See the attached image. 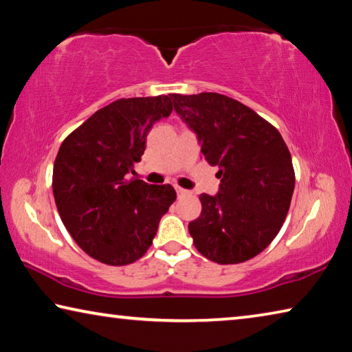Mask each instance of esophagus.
Here are the masks:
<instances>
[{"instance_id": "1", "label": "esophagus", "mask_w": 352, "mask_h": 352, "mask_svg": "<svg viewBox=\"0 0 352 352\" xmlns=\"http://www.w3.org/2000/svg\"><path fill=\"white\" fill-rule=\"evenodd\" d=\"M175 190H177V195H178V197H184V195H189V194H190L189 190L183 189V188H180V186H175Z\"/></svg>"}]
</instances>
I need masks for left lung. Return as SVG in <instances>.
<instances>
[{"instance_id": "8db88e82", "label": "left lung", "mask_w": 352, "mask_h": 352, "mask_svg": "<svg viewBox=\"0 0 352 352\" xmlns=\"http://www.w3.org/2000/svg\"><path fill=\"white\" fill-rule=\"evenodd\" d=\"M174 109L197 133L201 153L219 166L217 195L201 194L189 222L194 245L217 264H241L270 245L287 216L295 188L281 133L239 100L219 93L170 94Z\"/></svg>"}]
</instances>
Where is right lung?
I'll list each match as a JSON object with an SVG mask.
<instances>
[{"label": "right lung", "instance_id": "1", "mask_svg": "<svg viewBox=\"0 0 352 352\" xmlns=\"http://www.w3.org/2000/svg\"><path fill=\"white\" fill-rule=\"evenodd\" d=\"M172 113L169 96L118 99L63 140L52 170L57 211L83 252L107 265L138 261L152 245L160 219L177 199L170 184L133 174L146 136Z\"/></svg>", "mask_w": 352, "mask_h": 352}]
</instances>
